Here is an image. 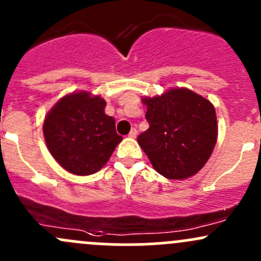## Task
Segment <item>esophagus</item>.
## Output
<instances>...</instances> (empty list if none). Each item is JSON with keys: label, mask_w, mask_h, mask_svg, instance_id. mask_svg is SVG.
Listing matches in <instances>:
<instances>
[{"label": "esophagus", "mask_w": 261, "mask_h": 261, "mask_svg": "<svg viewBox=\"0 0 261 261\" xmlns=\"http://www.w3.org/2000/svg\"><path fill=\"white\" fill-rule=\"evenodd\" d=\"M136 135H138V128L133 127L131 128L130 134H128V136H130V138H136Z\"/></svg>", "instance_id": "esophagus-1"}]
</instances>
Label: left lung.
Segmentation results:
<instances>
[{
  "mask_svg": "<svg viewBox=\"0 0 261 261\" xmlns=\"http://www.w3.org/2000/svg\"><path fill=\"white\" fill-rule=\"evenodd\" d=\"M150 127L138 138L153 169L167 179L195 175L209 160L218 138L215 109L188 89L145 97Z\"/></svg>",
  "mask_w": 261,
  "mask_h": 261,
  "instance_id": "left-lung-1",
  "label": "left lung"
}]
</instances>
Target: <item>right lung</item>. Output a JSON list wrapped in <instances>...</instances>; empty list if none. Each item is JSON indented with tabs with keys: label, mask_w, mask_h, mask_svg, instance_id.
I'll return each mask as SVG.
<instances>
[{
	"label": "right lung",
	"mask_w": 261,
	"mask_h": 261,
	"mask_svg": "<svg viewBox=\"0 0 261 261\" xmlns=\"http://www.w3.org/2000/svg\"><path fill=\"white\" fill-rule=\"evenodd\" d=\"M105 106L100 96L82 91L65 96L47 114L43 136L51 155L65 170L95 174L122 140L114 117L103 111Z\"/></svg>",
	"instance_id": "right-lung-1"
}]
</instances>
